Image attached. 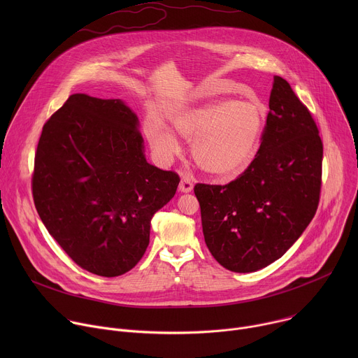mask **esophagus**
Instances as JSON below:
<instances>
[{
    "mask_svg": "<svg viewBox=\"0 0 358 358\" xmlns=\"http://www.w3.org/2000/svg\"><path fill=\"white\" fill-rule=\"evenodd\" d=\"M192 187H194V184H192L191 178H188V177L181 178V182H180V191L181 192H189L192 189Z\"/></svg>",
    "mask_w": 358,
    "mask_h": 358,
    "instance_id": "34e87169",
    "label": "esophagus"
}]
</instances>
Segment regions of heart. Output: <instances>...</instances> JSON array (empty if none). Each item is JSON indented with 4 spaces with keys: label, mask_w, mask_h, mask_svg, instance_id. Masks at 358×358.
Wrapping results in <instances>:
<instances>
[{
    "label": "heart",
    "mask_w": 358,
    "mask_h": 358,
    "mask_svg": "<svg viewBox=\"0 0 358 358\" xmlns=\"http://www.w3.org/2000/svg\"><path fill=\"white\" fill-rule=\"evenodd\" d=\"M265 116L261 103L213 100L176 119L174 127L184 138L196 140L192 152L201 170L231 178L243 173L257 155ZM147 136L162 157L178 152V143L166 127H151Z\"/></svg>",
    "instance_id": "obj_1"
}]
</instances>
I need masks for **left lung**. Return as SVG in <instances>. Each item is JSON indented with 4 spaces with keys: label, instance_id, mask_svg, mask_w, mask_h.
<instances>
[{
    "label": "left lung",
    "instance_id": "8db88e82",
    "mask_svg": "<svg viewBox=\"0 0 358 358\" xmlns=\"http://www.w3.org/2000/svg\"><path fill=\"white\" fill-rule=\"evenodd\" d=\"M322 162L315 119L290 85L275 76L252 163L225 185L194 187L203 238L217 262L248 273L283 257L317 211Z\"/></svg>",
    "mask_w": 358,
    "mask_h": 358
}]
</instances>
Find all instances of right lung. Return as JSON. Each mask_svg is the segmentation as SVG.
Listing matches in <instances>:
<instances>
[{"label":"right lung","mask_w":358,"mask_h":358,"mask_svg":"<svg viewBox=\"0 0 358 358\" xmlns=\"http://www.w3.org/2000/svg\"><path fill=\"white\" fill-rule=\"evenodd\" d=\"M180 177L145 162L138 119L120 99L68 97L43 124L35 152V208L82 269L105 278L133 269L150 222Z\"/></svg>","instance_id":"add662e5"}]
</instances>
